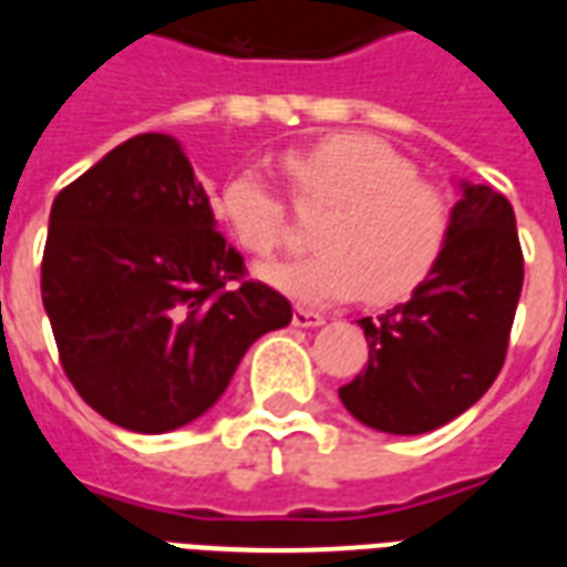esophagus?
<instances>
[{
    "mask_svg": "<svg viewBox=\"0 0 567 567\" xmlns=\"http://www.w3.org/2000/svg\"><path fill=\"white\" fill-rule=\"evenodd\" d=\"M321 321H324V316H321V312H312V309H303V307L295 309L297 328H319Z\"/></svg>",
    "mask_w": 567,
    "mask_h": 567,
    "instance_id": "34e87169",
    "label": "esophagus"
}]
</instances>
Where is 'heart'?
Wrapping results in <instances>:
<instances>
[{"label":"heart","mask_w":567,"mask_h":567,"mask_svg":"<svg viewBox=\"0 0 567 567\" xmlns=\"http://www.w3.org/2000/svg\"><path fill=\"white\" fill-rule=\"evenodd\" d=\"M297 203L328 206L309 258L282 260L260 279L300 303H337L361 291L373 303L413 295L446 251L450 199L389 142L333 133L282 154ZM218 212L236 243L267 258L282 246L288 203L255 166L236 169L218 194Z\"/></svg>","instance_id":"obj_1"}]
</instances>
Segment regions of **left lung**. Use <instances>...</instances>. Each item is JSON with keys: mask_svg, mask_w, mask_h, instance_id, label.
Returning <instances> with one entry per match:
<instances>
[{"mask_svg": "<svg viewBox=\"0 0 567 567\" xmlns=\"http://www.w3.org/2000/svg\"><path fill=\"white\" fill-rule=\"evenodd\" d=\"M443 258L406 303L361 319L370 361L340 389L361 422L425 434L474 406L504 368L523 295V248L511 199L462 182Z\"/></svg>", "mask_w": 567, "mask_h": 567, "instance_id": "obj_1", "label": "left lung"}]
</instances>
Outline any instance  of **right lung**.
I'll return each mask as SVG.
<instances>
[{"label":"right lung","instance_id":"1","mask_svg":"<svg viewBox=\"0 0 567 567\" xmlns=\"http://www.w3.org/2000/svg\"><path fill=\"white\" fill-rule=\"evenodd\" d=\"M42 303L75 392L109 422L163 434L209 410L291 303L212 215L178 140L133 136L56 194Z\"/></svg>","mask_w":567,"mask_h":567}]
</instances>
